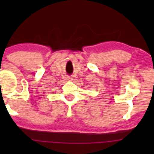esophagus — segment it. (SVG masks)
<instances>
[{"mask_svg": "<svg viewBox=\"0 0 154 154\" xmlns=\"http://www.w3.org/2000/svg\"><path fill=\"white\" fill-rule=\"evenodd\" d=\"M66 80H68V81H72L73 77H71V76H66Z\"/></svg>", "mask_w": 154, "mask_h": 154, "instance_id": "1", "label": "esophagus"}]
</instances>
